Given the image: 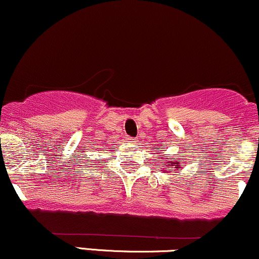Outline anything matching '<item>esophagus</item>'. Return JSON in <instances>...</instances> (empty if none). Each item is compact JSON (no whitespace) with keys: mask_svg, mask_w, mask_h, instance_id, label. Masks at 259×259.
I'll return each mask as SVG.
<instances>
[{"mask_svg":"<svg viewBox=\"0 0 259 259\" xmlns=\"http://www.w3.org/2000/svg\"><path fill=\"white\" fill-rule=\"evenodd\" d=\"M129 140H130V142H132V144H136V141H138V140H136L135 138H130Z\"/></svg>","mask_w":259,"mask_h":259,"instance_id":"34e87169","label":"esophagus"}]
</instances>
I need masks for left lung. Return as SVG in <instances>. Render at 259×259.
<instances>
[{
  "label": "left lung",
  "mask_w": 259,
  "mask_h": 259,
  "mask_svg": "<svg viewBox=\"0 0 259 259\" xmlns=\"http://www.w3.org/2000/svg\"><path fill=\"white\" fill-rule=\"evenodd\" d=\"M165 163H167V162H163V165H164ZM178 164H179V162H173V163H171V165H175V168H179V167H178Z\"/></svg>",
  "instance_id": "8db88e82"
}]
</instances>
